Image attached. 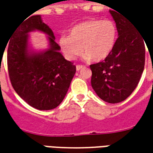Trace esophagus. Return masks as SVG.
Returning <instances> with one entry per match:
<instances>
[{"label": "esophagus", "mask_w": 153, "mask_h": 153, "mask_svg": "<svg viewBox=\"0 0 153 153\" xmlns=\"http://www.w3.org/2000/svg\"><path fill=\"white\" fill-rule=\"evenodd\" d=\"M83 68H85V66H84V65H77L76 66V71H80V70H82V69H83Z\"/></svg>", "instance_id": "obj_1"}]
</instances>
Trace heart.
Segmentation results:
<instances>
[{
	"instance_id": "1",
	"label": "heart",
	"mask_w": 153,
	"mask_h": 153,
	"mask_svg": "<svg viewBox=\"0 0 153 153\" xmlns=\"http://www.w3.org/2000/svg\"><path fill=\"white\" fill-rule=\"evenodd\" d=\"M117 36L113 21L90 19L74 25L69 36H61L59 45L68 60H74L82 52L93 61L105 59L111 53Z\"/></svg>"
}]
</instances>
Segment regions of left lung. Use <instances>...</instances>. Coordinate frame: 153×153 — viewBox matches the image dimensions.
Wrapping results in <instances>:
<instances>
[{"instance_id": "left-lung-1", "label": "left lung", "mask_w": 153, "mask_h": 153, "mask_svg": "<svg viewBox=\"0 0 153 153\" xmlns=\"http://www.w3.org/2000/svg\"><path fill=\"white\" fill-rule=\"evenodd\" d=\"M113 10L110 13L118 38L104 61L90 65L92 88L101 100L111 104L125 100L137 87L144 71L146 52L144 38L135 25Z\"/></svg>"}]
</instances>
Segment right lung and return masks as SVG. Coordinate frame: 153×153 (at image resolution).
I'll use <instances>...</instances> for the list:
<instances>
[{"label": "right lung", "mask_w": 153, "mask_h": 153, "mask_svg": "<svg viewBox=\"0 0 153 153\" xmlns=\"http://www.w3.org/2000/svg\"><path fill=\"white\" fill-rule=\"evenodd\" d=\"M35 30L48 36V50L29 49L28 33ZM9 40L7 68L16 93L34 108H56L66 95L76 66L60 53L52 30L42 22L41 15H33L16 25Z\"/></svg>", "instance_id": "obj_1"}]
</instances>
